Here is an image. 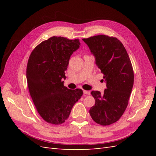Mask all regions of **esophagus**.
Returning a JSON list of instances; mask_svg holds the SVG:
<instances>
[{
  "label": "esophagus",
  "instance_id": "obj_1",
  "mask_svg": "<svg viewBox=\"0 0 156 156\" xmlns=\"http://www.w3.org/2000/svg\"><path fill=\"white\" fill-rule=\"evenodd\" d=\"M83 93H84V94H88V95H89V94H90V92L88 91V90H83Z\"/></svg>",
  "mask_w": 156,
  "mask_h": 156
}]
</instances>
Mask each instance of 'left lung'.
<instances>
[{"mask_svg": "<svg viewBox=\"0 0 156 156\" xmlns=\"http://www.w3.org/2000/svg\"><path fill=\"white\" fill-rule=\"evenodd\" d=\"M83 40L95 56L107 86L103 94L91 92L96 103L90 108V115L98 124H112L120 119L128 104L134 82L131 60L124 46L116 37L98 35Z\"/></svg>", "mask_w": 156, "mask_h": 156, "instance_id": "obj_1", "label": "left lung"}]
</instances>
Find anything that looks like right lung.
Returning <instances> with one entry per match:
<instances>
[{
	"label": "right lung",
	"instance_id": "add662e5",
	"mask_svg": "<svg viewBox=\"0 0 156 156\" xmlns=\"http://www.w3.org/2000/svg\"><path fill=\"white\" fill-rule=\"evenodd\" d=\"M80 44L79 39L53 36L37 45L29 56L28 87L37 111L48 123L63 124L83 95L81 89H68L62 81L70 56Z\"/></svg>",
	"mask_w": 156,
	"mask_h": 156
}]
</instances>
